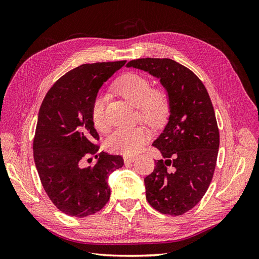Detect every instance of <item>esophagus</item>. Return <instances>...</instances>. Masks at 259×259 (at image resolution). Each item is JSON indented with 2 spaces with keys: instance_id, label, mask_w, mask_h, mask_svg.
<instances>
[{
  "instance_id": "obj_1",
  "label": "esophagus",
  "mask_w": 259,
  "mask_h": 259,
  "mask_svg": "<svg viewBox=\"0 0 259 259\" xmlns=\"http://www.w3.org/2000/svg\"><path fill=\"white\" fill-rule=\"evenodd\" d=\"M123 159H124L125 164H128V163L135 162L137 160V156L134 155V154H126V155L123 156Z\"/></svg>"
}]
</instances>
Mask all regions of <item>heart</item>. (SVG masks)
Wrapping results in <instances>:
<instances>
[{
    "instance_id": "1",
    "label": "heart",
    "mask_w": 259,
    "mask_h": 259,
    "mask_svg": "<svg viewBox=\"0 0 259 259\" xmlns=\"http://www.w3.org/2000/svg\"><path fill=\"white\" fill-rule=\"evenodd\" d=\"M116 92L138 107L139 115L152 128H161L165 124L169 104L166 93L162 89H151V83L146 76L138 73H126L115 82ZM107 100L104 95L94 97L91 106V119L94 127L99 133L110 130L111 123L106 112ZM150 133L145 126L123 127L115 131L106 140L109 151L122 154H135L149 140Z\"/></svg>"
}]
</instances>
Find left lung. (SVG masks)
<instances>
[{
	"mask_svg": "<svg viewBox=\"0 0 259 259\" xmlns=\"http://www.w3.org/2000/svg\"><path fill=\"white\" fill-rule=\"evenodd\" d=\"M126 67L159 79L167 93L168 122L152 144L163 158L145 178L146 199L162 214L183 215L205 194L216 166L219 131L208 93L191 70L175 60L140 58Z\"/></svg>",
	"mask_w": 259,
	"mask_h": 259,
	"instance_id": "8db88e82",
	"label": "left lung"
}]
</instances>
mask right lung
Instances as JSON below:
<instances>
[{
    "instance_id": "obj_1",
    "label": "right lung",
    "mask_w": 259,
    "mask_h": 259,
    "mask_svg": "<svg viewBox=\"0 0 259 259\" xmlns=\"http://www.w3.org/2000/svg\"><path fill=\"white\" fill-rule=\"evenodd\" d=\"M125 60L76 67L55 83L38 111L33 156L42 186L62 213L86 217L110 198L108 177L124 165L121 155L98 152L99 135L91 119L92 101ZM94 155L95 164L84 167ZM91 160V158L89 159Z\"/></svg>"
}]
</instances>
